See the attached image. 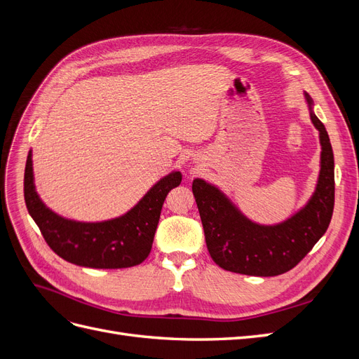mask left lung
<instances>
[{"mask_svg":"<svg viewBox=\"0 0 359 359\" xmlns=\"http://www.w3.org/2000/svg\"><path fill=\"white\" fill-rule=\"evenodd\" d=\"M310 115L322 145L318 187L306 208L285 223L255 224L215 187L202 180L193 181L205 243L220 268L245 276H280L297 266L327 232L334 211V153L325 126L313 112Z\"/></svg>","mask_w":359,"mask_h":359,"instance_id":"8db88e82","label":"left lung"}]
</instances>
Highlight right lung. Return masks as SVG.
I'll return each instance as SVG.
<instances>
[{
	"label": "right lung",
	"mask_w": 359,
	"mask_h": 359,
	"mask_svg": "<svg viewBox=\"0 0 359 359\" xmlns=\"http://www.w3.org/2000/svg\"><path fill=\"white\" fill-rule=\"evenodd\" d=\"M181 184V173L160 180L132 211L103 223L66 220L49 211L32 182L31 151L24 175V198L46 244L70 264L88 268H128L142 264L153 247L163 202Z\"/></svg>",
	"instance_id": "1"
}]
</instances>
